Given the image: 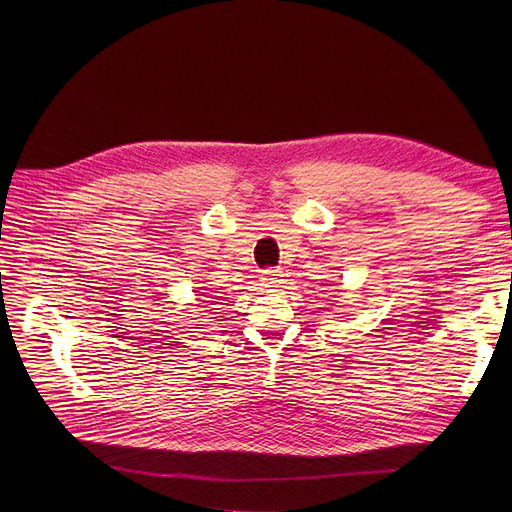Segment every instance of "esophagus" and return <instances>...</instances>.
Masks as SVG:
<instances>
[{"mask_svg":"<svg viewBox=\"0 0 512 512\" xmlns=\"http://www.w3.org/2000/svg\"><path fill=\"white\" fill-rule=\"evenodd\" d=\"M282 278H284V274L280 270H263L261 272L263 284L270 286V288H278L282 284Z\"/></svg>","mask_w":512,"mask_h":512,"instance_id":"esophagus-1","label":"esophagus"}]
</instances>
